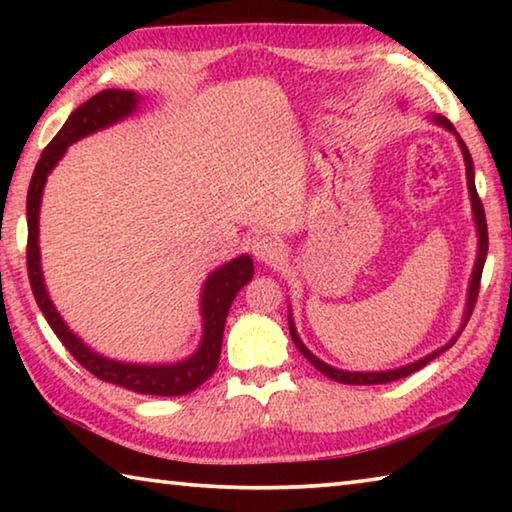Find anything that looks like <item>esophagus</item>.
Masks as SVG:
<instances>
[{"label":"esophagus","instance_id":"34e87169","mask_svg":"<svg viewBox=\"0 0 512 512\" xmlns=\"http://www.w3.org/2000/svg\"><path fill=\"white\" fill-rule=\"evenodd\" d=\"M250 250L262 264H277L284 257V244L275 235H257Z\"/></svg>","mask_w":512,"mask_h":512}]
</instances>
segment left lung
<instances>
[{
  "instance_id": "8db88e82",
  "label": "left lung",
  "mask_w": 512,
  "mask_h": 512,
  "mask_svg": "<svg viewBox=\"0 0 512 512\" xmlns=\"http://www.w3.org/2000/svg\"><path fill=\"white\" fill-rule=\"evenodd\" d=\"M433 121L440 126H445L447 131L456 133L454 124L445 117H433ZM458 135V133H456ZM458 144H461V151H463V158H465V173H467V189H470V198H472V210H474V221H476V232H479V255H476V264H474V273H472V280H470V293H467V311H465V323L470 320L474 305H476V298H479V287H481V273H483V264H485V255H488V225H485V212H483V203L479 194H476V187H474V164H472V155L467 151L465 142L458 137ZM463 323V327H465ZM289 329H291V339L296 343V348L305 354V359L314 366L316 370L323 372L329 379L334 381H341V384H354V386H370V384H388V381H395V379H402L406 375H411V372L420 370L427 366L429 361H433L436 357H440L445 350L452 348L456 343L458 336H454L452 341H449L445 348H440L436 352L427 354V357L411 363V366H404V368H397V370H386V372H348V370H336L332 366H327L325 361H320L316 354H311L305 343L300 341V336L296 332V327H293V320L289 318Z\"/></svg>"
}]
</instances>
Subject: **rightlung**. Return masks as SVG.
Instances as JSON below:
<instances>
[{"mask_svg":"<svg viewBox=\"0 0 512 512\" xmlns=\"http://www.w3.org/2000/svg\"><path fill=\"white\" fill-rule=\"evenodd\" d=\"M137 97L135 92L128 90H103L94 94L83 106L76 108L65 126L60 128L58 135L51 140L45 151H42L40 160L36 164V171L31 176L29 194H27V223H29V239H27V271H29V282L33 298H36L42 316L47 318V323L54 329V334L65 345L69 354L81 363L85 370H90L94 377L101 381H108V384H115L121 388H128V391L140 393V395H187L192 393L194 388L203 384L205 379L214 375L216 366H219L221 357V343H223V327L225 318H228V311L232 300L244 289V284L253 280V259L248 255H241L232 259L219 271H214L207 277L205 289H203V300H201V311H203V343L192 357L171 363V366H135V363H119L101 357V354L92 352L85 348L81 339L69 332L63 318L51 305L47 296L45 282H42V271H40V248H38V214H40V198H42V187H45V180L49 171L56 167V162L63 158L69 144H74L81 137L90 135L99 128H106L115 121L124 119L135 110Z\"/></svg>","mask_w":512,"mask_h":512,"instance_id":"obj_1","label":"right lung"}]
</instances>
